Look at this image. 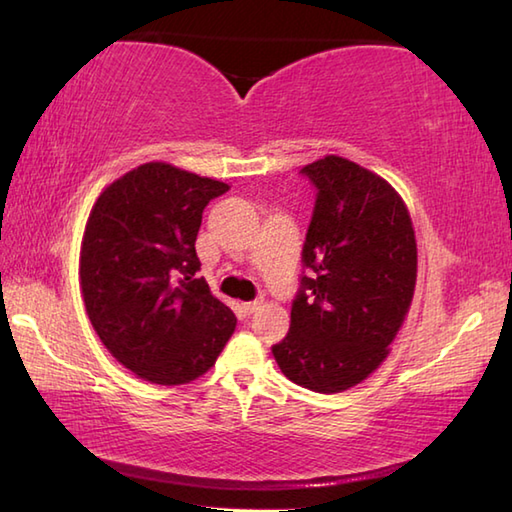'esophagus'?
I'll list each match as a JSON object with an SVG mask.
<instances>
[{
	"label": "esophagus",
	"instance_id": "34e87169",
	"mask_svg": "<svg viewBox=\"0 0 512 512\" xmlns=\"http://www.w3.org/2000/svg\"><path fill=\"white\" fill-rule=\"evenodd\" d=\"M259 308H262V301H248V303H244V312L246 314H253Z\"/></svg>",
	"mask_w": 512,
	"mask_h": 512
}]
</instances>
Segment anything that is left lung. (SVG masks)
Returning <instances> with one entry per match:
<instances>
[{
  "mask_svg": "<svg viewBox=\"0 0 512 512\" xmlns=\"http://www.w3.org/2000/svg\"><path fill=\"white\" fill-rule=\"evenodd\" d=\"M299 173L317 200L290 330L273 356L292 383L336 394L385 361L416 288V237L400 195L356 162L325 156Z\"/></svg>",
  "mask_w": 512,
  "mask_h": 512,
  "instance_id": "8db88e82",
  "label": "left lung"
}]
</instances>
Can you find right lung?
Segmentation results:
<instances>
[{"label": "right lung", "instance_id": "right-lung-1", "mask_svg": "<svg viewBox=\"0 0 512 512\" xmlns=\"http://www.w3.org/2000/svg\"><path fill=\"white\" fill-rule=\"evenodd\" d=\"M228 184L147 162L107 187L81 242V290L96 334L118 363L156 385L213 367L237 325L195 273L202 211Z\"/></svg>", "mask_w": 512, "mask_h": 512}]
</instances>
